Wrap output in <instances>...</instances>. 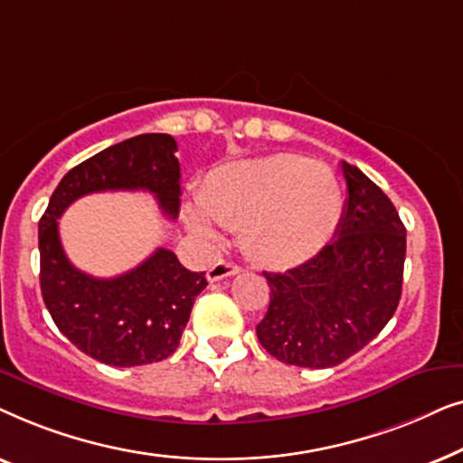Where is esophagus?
Wrapping results in <instances>:
<instances>
[{
  "label": "esophagus",
  "mask_w": 463,
  "mask_h": 463,
  "mask_svg": "<svg viewBox=\"0 0 463 463\" xmlns=\"http://www.w3.org/2000/svg\"><path fill=\"white\" fill-rule=\"evenodd\" d=\"M236 274H240L238 265H233L230 261H219L206 271V278L211 282H217V280H223V278H227V276H236Z\"/></svg>",
  "instance_id": "34e87169"
}]
</instances>
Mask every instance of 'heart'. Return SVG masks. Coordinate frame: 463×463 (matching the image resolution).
I'll use <instances>...</instances> for the list:
<instances>
[{"mask_svg": "<svg viewBox=\"0 0 463 463\" xmlns=\"http://www.w3.org/2000/svg\"><path fill=\"white\" fill-rule=\"evenodd\" d=\"M198 204L214 223L242 225V246L271 265L314 255L331 238L339 214V187L331 170L297 156L230 162L206 175ZM189 230L217 238L211 221L187 211Z\"/></svg>", "mask_w": 463, "mask_h": 463, "instance_id": "heart-1", "label": "heart"}]
</instances>
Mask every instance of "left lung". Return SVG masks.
<instances>
[{
	"label": "left lung",
	"mask_w": 463,
	"mask_h": 463,
	"mask_svg": "<svg viewBox=\"0 0 463 463\" xmlns=\"http://www.w3.org/2000/svg\"><path fill=\"white\" fill-rule=\"evenodd\" d=\"M347 200L337 236L287 271H263L269 307L257 337L280 363L328 369L382 333L402 293L407 230L388 195L341 162Z\"/></svg>",
	"instance_id": "1"
}]
</instances>
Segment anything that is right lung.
Returning a JSON list of instances; mask_svg holds the SVG:
<instances>
[{"mask_svg": "<svg viewBox=\"0 0 463 463\" xmlns=\"http://www.w3.org/2000/svg\"><path fill=\"white\" fill-rule=\"evenodd\" d=\"M170 135H138L111 145L69 170L40 219V287L59 331L88 356L111 366L160 363L176 347L194 301L206 288L204 271H189L173 250L157 249L135 269L94 278L69 261L59 219L81 195L154 194L168 219L179 217L181 166Z\"/></svg>", "mask_w": 463, "mask_h": 463, "instance_id": "obj_1", "label": "right lung"}]
</instances>
